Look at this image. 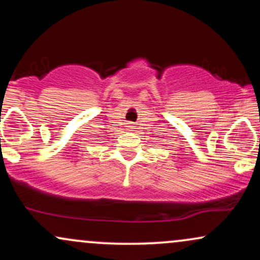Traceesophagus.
I'll use <instances>...</instances> for the list:
<instances>
[{
    "instance_id": "esophagus-1",
    "label": "esophagus",
    "mask_w": 260,
    "mask_h": 260,
    "mask_svg": "<svg viewBox=\"0 0 260 260\" xmlns=\"http://www.w3.org/2000/svg\"><path fill=\"white\" fill-rule=\"evenodd\" d=\"M129 129H132V126H129Z\"/></svg>"
}]
</instances>
